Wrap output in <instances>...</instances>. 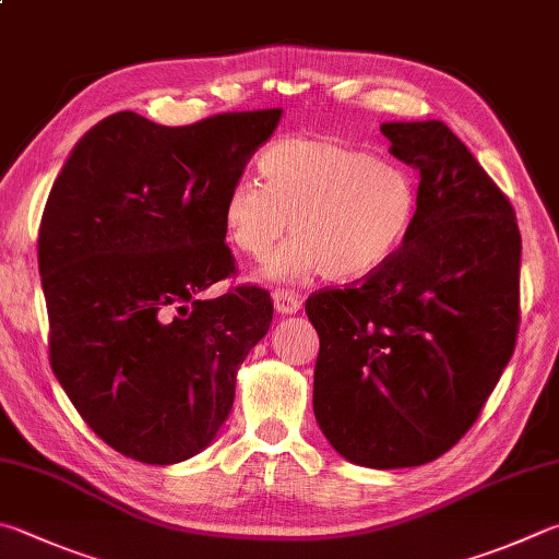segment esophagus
I'll return each instance as SVG.
<instances>
[{
    "label": "esophagus",
    "instance_id": "esophagus-1",
    "mask_svg": "<svg viewBox=\"0 0 559 559\" xmlns=\"http://www.w3.org/2000/svg\"><path fill=\"white\" fill-rule=\"evenodd\" d=\"M300 306H302V300L293 290H276V293H273V308H276L278 314H293V312L300 310Z\"/></svg>",
    "mask_w": 559,
    "mask_h": 559
}]
</instances>
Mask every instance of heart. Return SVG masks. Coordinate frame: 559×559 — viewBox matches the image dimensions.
I'll use <instances>...</instances> for the list:
<instances>
[{
	"instance_id": "heart-1",
	"label": "heart",
	"mask_w": 559,
	"mask_h": 559,
	"mask_svg": "<svg viewBox=\"0 0 559 559\" xmlns=\"http://www.w3.org/2000/svg\"><path fill=\"white\" fill-rule=\"evenodd\" d=\"M263 182L241 178L222 200L227 241L266 259L261 278L334 283L369 278L399 257L415 227L420 188L408 168L334 139H281L261 151Z\"/></svg>"
}]
</instances>
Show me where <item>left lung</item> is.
<instances>
[{"label": "left lung", "mask_w": 559, "mask_h": 559, "mask_svg": "<svg viewBox=\"0 0 559 559\" xmlns=\"http://www.w3.org/2000/svg\"><path fill=\"white\" fill-rule=\"evenodd\" d=\"M420 170V210L399 257L357 288L312 293L320 334L312 408L328 442L369 469L420 466L479 418L519 332L521 231L440 119L383 121Z\"/></svg>", "instance_id": "obj_1"}]
</instances>
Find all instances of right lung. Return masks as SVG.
I'll return each mask as SVG.
<instances>
[{"mask_svg": "<svg viewBox=\"0 0 559 559\" xmlns=\"http://www.w3.org/2000/svg\"><path fill=\"white\" fill-rule=\"evenodd\" d=\"M281 115L164 127L117 111L50 188L38 231L50 367L97 438L131 460L178 464L205 450L271 328L266 290L200 293L235 273L222 200Z\"/></svg>", "mask_w": 559, "mask_h": 559, "instance_id": "1", "label": "right lung"}]
</instances>
